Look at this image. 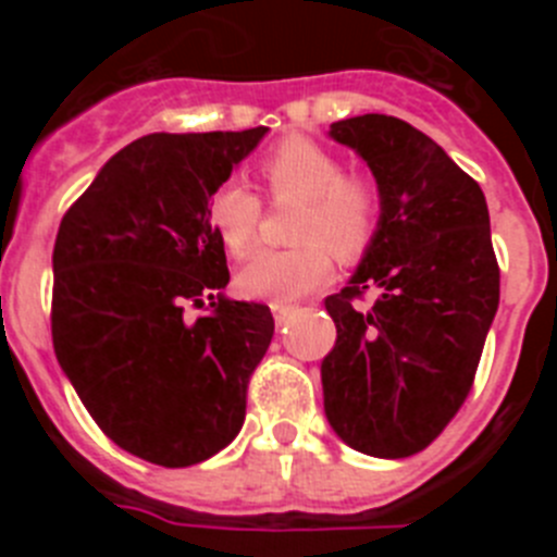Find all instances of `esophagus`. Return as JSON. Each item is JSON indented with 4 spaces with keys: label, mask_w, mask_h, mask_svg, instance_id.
Segmentation results:
<instances>
[{
    "label": "esophagus",
    "mask_w": 557,
    "mask_h": 557,
    "mask_svg": "<svg viewBox=\"0 0 557 557\" xmlns=\"http://www.w3.org/2000/svg\"><path fill=\"white\" fill-rule=\"evenodd\" d=\"M270 312H273L275 323L282 326V323H287L289 314L295 312V307H293V304H278V301H273V304H270Z\"/></svg>",
    "instance_id": "34e87169"
}]
</instances>
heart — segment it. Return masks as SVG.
Here are the masks:
<instances>
[{
    "label": "heart",
    "instance_id": "obj_1",
    "mask_svg": "<svg viewBox=\"0 0 557 557\" xmlns=\"http://www.w3.org/2000/svg\"><path fill=\"white\" fill-rule=\"evenodd\" d=\"M270 198L304 200L295 220V248H262L239 268L236 284L245 295L268 301H295L321 287L332 275L334 255L354 262L373 243L382 198L368 175L343 172V161L329 147L304 136L275 145L259 164ZM211 225L231 253L253 245L262 203L248 186L228 181L211 198Z\"/></svg>",
    "mask_w": 557,
    "mask_h": 557
}]
</instances>
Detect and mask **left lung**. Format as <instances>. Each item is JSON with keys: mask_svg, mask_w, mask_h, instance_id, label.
Wrapping results in <instances>:
<instances>
[{"mask_svg": "<svg viewBox=\"0 0 557 557\" xmlns=\"http://www.w3.org/2000/svg\"><path fill=\"white\" fill-rule=\"evenodd\" d=\"M329 136L371 166L379 225L348 287L326 298L337 326L321 366L323 410L351 449L410 457L460 410L499 307V264L480 184L444 147L385 113ZM377 293L373 308L356 298Z\"/></svg>", "mask_w": 557, "mask_h": 557, "instance_id": "8db88e82", "label": "left lung"}]
</instances>
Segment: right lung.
Segmentation results:
<instances>
[{
	"label": "right lung",
	"instance_id": "add662e5",
	"mask_svg": "<svg viewBox=\"0 0 557 557\" xmlns=\"http://www.w3.org/2000/svg\"><path fill=\"white\" fill-rule=\"evenodd\" d=\"M264 133L141 136L108 159L58 228V362L113 444L156 466H195L234 441L273 339L270 307L223 295L225 245L209 211ZM189 306L207 312L189 319Z\"/></svg>",
	"mask_w": 557,
	"mask_h": 557
}]
</instances>
